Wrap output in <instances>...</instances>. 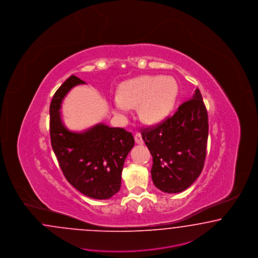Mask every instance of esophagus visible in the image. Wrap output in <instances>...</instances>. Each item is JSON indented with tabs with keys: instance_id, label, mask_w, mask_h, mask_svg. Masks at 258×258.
<instances>
[{
	"instance_id": "1",
	"label": "esophagus",
	"mask_w": 258,
	"mask_h": 258,
	"mask_svg": "<svg viewBox=\"0 0 258 258\" xmlns=\"http://www.w3.org/2000/svg\"><path fill=\"white\" fill-rule=\"evenodd\" d=\"M135 142H136L137 144H140V145L143 144V141H142V135L141 134L137 133L135 135Z\"/></svg>"
}]
</instances>
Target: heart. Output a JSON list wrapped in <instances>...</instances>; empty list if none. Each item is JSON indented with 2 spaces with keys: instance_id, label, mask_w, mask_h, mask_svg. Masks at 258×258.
Listing matches in <instances>:
<instances>
[{
  "instance_id": "b5f03b06",
  "label": "heart",
  "mask_w": 258,
  "mask_h": 258,
  "mask_svg": "<svg viewBox=\"0 0 258 258\" xmlns=\"http://www.w3.org/2000/svg\"><path fill=\"white\" fill-rule=\"evenodd\" d=\"M178 94V84L171 77L139 76L120 84L118 94L112 100V107L116 115L125 116L132 107L139 105L142 121L157 124L175 108Z\"/></svg>"
}]
</instances>
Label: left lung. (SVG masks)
Masks as SVG:
<instances>
[{
  "label": "left lung",
  "mask_w": 258,
  "mask_h": 258,
  "mask_svg": "<svg viewBox=\"0 0 258 258\" xmlns=\"http://www.w3.org/2000/svg\"><path fill=\"white\" fill-rule=\"evenodd\" d=\"M208 131V114L200 89L172 117L142 131V140L153 157L151 175L158 189L176 194L197 180L204 166Z\"/></svg>",
  "instance_id": "8db88e82"
}]
</instances>
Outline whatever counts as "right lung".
Masks as SVG:
<instances>
[{
	"instance_id": "obj_1",
	"label": "right lung",
	"mask_w": 258,
	"mask_h": 258,
	"mask_svg": "<svg viewBox=\"0 0 258 258\" xmlns=\"http://www.w3.org/2000/svg\"><path fill=\"white\" fill-rule=\"evenodd\" d=\"M84 82L71 76L50 104V138L58 164L76 190L94 200H109L119 191L125 159L135 144L123 128L97 123L81 132L63 123L61 103L69 91Z\"/></svg>"
}]
</instances>
